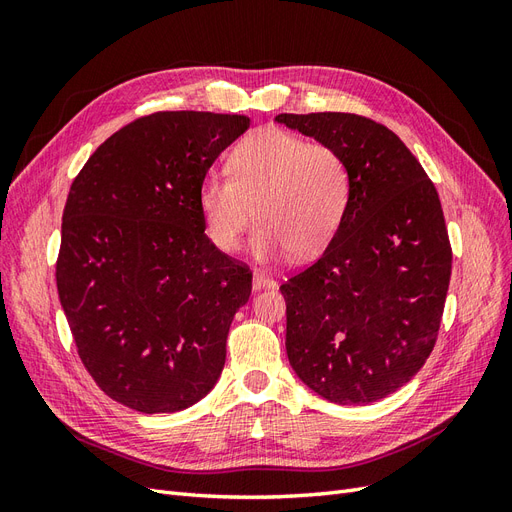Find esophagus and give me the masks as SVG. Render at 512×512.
Segmentation results:
<instances>
[{
	"label": "esophagus",
	"mask_w": 512,
	"mask_h": 512,
	"mask_svg": "<svg viewBox=\"0 0 512 512\" xmlns=\"http://www.w3.org/2000/svg\"><path fill=\"white\" fill-rule=\"evenodd\" d=\"M252 284H254V288H256V290H260V288H271V286H275V280H273L271 275H267V273H262V271H254Z\"/></svg>",
	"instance_id": "esophagus-1"
}]
</instances>
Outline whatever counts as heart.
<instances>
[{
	"mask_svg": "<svg viewBox=\"0 0 512 512\" xmlns=\"http://www.w3.org/2000/svg\"><path fill=\"white\" fill-rule=\"evenodd\" d=\"M228 166L230 175L211 170L198 190L207 235L222 252L237 250L254 218L258 258L286 250L292 258H309L327 247L344 220L350 170L331 145L267 128L245 136Z\"/></svg>",
	"mask_w": 512,
	"mask_h": 512,
	"instance_id": "obj_1",
	"label": "heart"
}]
</instances>
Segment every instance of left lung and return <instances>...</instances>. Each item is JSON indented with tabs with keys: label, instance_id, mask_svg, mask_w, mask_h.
I'll list each match as a JSON object with an SVG mask.
<instances>
[{
	"label": "left lung",
	"instance_id": "1",
	"mask_svg": "<svg viewBox=\"0 0 512 512\" xmlns=\"http://www.w3.org/2000/svg\"><path fill=\"white\" fill-rule=\"evenodd\" d=\"M275 121L335 147L350 200L327 250L280 286L297 376L339 406L395 393L436 346L453 250L436 185L382 123L354 113Z\"/></svg>",
	"mask_w": 512,
	"mask_h": 512
}]
</instances>
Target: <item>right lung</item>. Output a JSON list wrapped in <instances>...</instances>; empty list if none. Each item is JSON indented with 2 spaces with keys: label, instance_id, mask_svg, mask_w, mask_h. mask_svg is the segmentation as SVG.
<instances>
[{
  "label": "right lung",
  "instance_id": "obj_1",
  "mask_svg": "<svg viewBox=\"0 0 512 512\" xmlns=\"http://www.w3.org/2000/svg\"><path fill=\"white\" fill-rule=\"evenodd\" d=\"M250 117L160 111L94 151L70 185L55 280L85 369L136 412H177L218 382L252 271L205 235L200 181Z\"/></svg>",
  "mask_w": 512,
  "mask_h": 512
}]
</instances>
